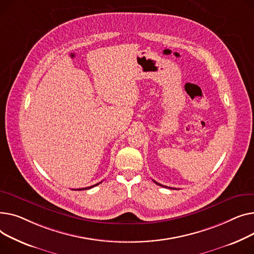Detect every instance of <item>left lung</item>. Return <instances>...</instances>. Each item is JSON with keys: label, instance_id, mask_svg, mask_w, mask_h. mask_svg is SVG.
<instances>
[{"label": "left lung", "instance_id": "left-lung-1", "mask_svg": "<svg viewBox=\"0 0 254 254\" xmlns=\"http://www.w3.org/2000/svg\"><path fill=\"white\" fill-rule=\"evenodd\" d=\"M154 182H155V181H154ZM155 183H156V184H157V185H158V186H161V187H164V186H162V185H160V184H158V183H157V182H155ZM165 188H167V187H165ZM169 189H172V188H169Z\"/></svg>", "mask_w": 254, "mask_h": 254}]
</instances>
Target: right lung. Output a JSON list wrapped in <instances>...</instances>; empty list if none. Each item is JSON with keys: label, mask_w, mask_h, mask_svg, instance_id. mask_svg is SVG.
<instances>
[{"label": "right lung", "mask_w": 254, "mask_h": 254, "mask_svg": "<svg viewBox=\"0 0 254 254\" xmlns=\"http://www.w3.org/2000/svg\"><path fill=\"white\" fill-rule=\"evenodd\" d=\"M100 183H98V184H96V185H94V186H91V187H88V188H84V189H79L78 190H88V189H91V188H93V187H95V186H97V185H99Z\"/></svg>", "instance_id": "1"}]
</instances>
